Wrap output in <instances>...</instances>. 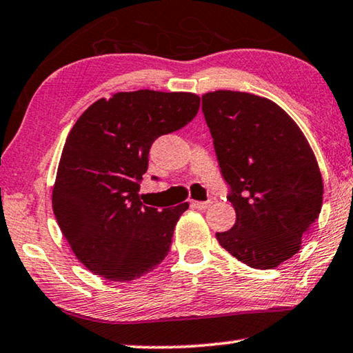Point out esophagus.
<instances>
[{"instance_id":"34e87169","label":"esophagus","mask_w":353,"mask_h":353,"mask_svg":"<svg viewBox=\"0 0 353 353\" xmlns=\"http://www.w3.org/2000/svg\"><path fill=\"white\" fill-rule=\"evenodd\" d=\"M214 201H216V199L211 197V199H208L206 201H194L192 206L197 208V210H208V208L214 203Z\"/></svg>"}]
</instances>
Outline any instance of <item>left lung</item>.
<instances>
[{
  "label": "left lung",
  "instance_id": "obj_1",
  "mask_svg": "<svg viewBox=\"0 0 353 353\" xmlns=\"http://www.w3.org/2000/svg\"><path fill=\"white\" fill-rule=\"evenodd\" d=\"M201 109L236 211L219 244L253 269H274L296 255L319 217L323 184L313 150L268 98L216 90L201 97Z\"/></svg>",
  "mask_w": 353,
  "mask_h": 353
}]
</instances>
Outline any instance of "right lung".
<instances>
[{"label":"right lung","mask_w":353,"mask_h":353,"mask_svg":"<svg viewBox=\"0 0 353 353\" xmlns=\"http://www.w3.org/2000/svg\"><path fill=\"white\" fill-rule=\"evenodd\" d=\"M200 97L189 92H119L89 106L63 145L53 211L63 238L90 272L131 281L169 253L189 208H152L139 194L152 143L186 126Z\"/></svg>","instance_id":"right-lung-1"}]
</instances>
